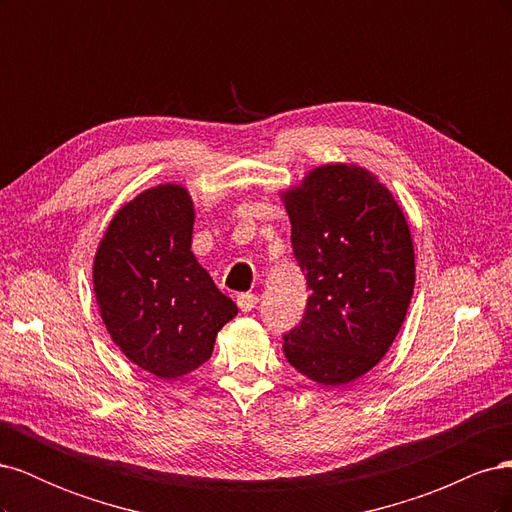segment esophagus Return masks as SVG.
I'll return each instance as SVG.
<instances>
[{"instance_id": "34e87169", "label": "esophagus", "mask_w": 512, "mask_h": 512, "mask_svg": "<svg viewBox=\"0 0 512 512\" xmlns=\"http://www.w3.org/2000/svg\"><path fill=\"white\" fill-rule=\"evenodd\" d=\"M237 305L241 307V312H252V309L258 305V297L256 294H252V292H245V294H239V299H237Z\"/></svg>"}]
</instances>
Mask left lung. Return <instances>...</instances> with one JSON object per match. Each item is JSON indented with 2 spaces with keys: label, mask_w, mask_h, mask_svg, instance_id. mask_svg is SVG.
Wrapping results in <instances>:
<instances>
[{
  "label": "left lung",
  "mask_w": 512,
  "mask_h": 512,
  "mask_svg": "<svg viewBox=\"0 0 512 512\" xmlns=\"http://www.w3.org/2000/svg\"><path fill=\"white\" fill-rule=\"evenodd\" d=\"M312 294L284 337L288 363L320 386L359 380L389 352L414 292V241L395 196L367 168L331 162L280 192Z\"/></svg>",
  "instance_id": "8db88e82"
}]
</instances>
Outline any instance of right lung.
I'll return each instance as SVG.
<instances>
[{
    "label": "right lung",
    "mask_w": 512,
    "mask_h": 512,
    "mask_svg": "<svg viewBox=\"0 0 512 512\" xmlns=\"http://www.w3.org/2000/svg\"><path fill=\"white\" fill-rule=\"evenodd\" d=\"M194 200L160 183L121 205L94 256V294L104 327L126 359L160 380L203 365L237 305L192 252Z\"/></svg>",
    "instance_id": "add662e5"
}]
</instances>
